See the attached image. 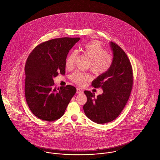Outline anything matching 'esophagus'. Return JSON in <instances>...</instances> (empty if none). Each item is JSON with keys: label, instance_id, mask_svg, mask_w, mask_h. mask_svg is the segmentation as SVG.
Instances as JSON below:
<instances>
[{"label": "esophagus", "instance_id": "1", "mask_svg": "<svg viewBox=\"0 0 160 160\" xmlns=\"http://www.w3.org/2000/svg\"><path fill=\"white\" fill-rule=\"evenodd\" d=\"M83 93V92L81 89H80V88H77V94H82Z\"/></svg>", "mask_w": 160, "mask_h": 160}]
</instances>
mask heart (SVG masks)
<instances>
[{"mask_svg": "<svg viewBox=\"0 0 160 160\" xmlns=\"http://www.w3.org/2000/svg\"><path fill=\"white\" fill-rule=\"evenodd\" d=\"M83 53L90 59L89 67L92 71L97 75L104 73L110 68L113 58L112 56L107 53L106 50L96 42L85 44L81 49ZM77 53L71 52L65 60V67L68 70L74 67ZM91 79L90 74L85 72H75L71 75V80L76 84L83 85L87 81Z\"/></svg>", "mask_w": 160, "mask_h": 160, "instance_id": "1", "label": "heart"}]
</instances>
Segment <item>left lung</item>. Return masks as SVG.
I'll use <instances>...</instances> for the list:
<instances>
[{"mask_svg":"<svg viewBox=\"0 0 160 160\" xmlns=\"http://www.w3.org/2000/svg\"><path fill=\"white\" fill-rule=\"evenodd\" d=\"M113 62L110 68L93 80L95 88L101 87L103 92L95 98V94L84 91L87 102L83 105L86 116L93 122L103 124L117 118L130 97L133 85V72L125 52L110 42Z\"/></svg>","mask_w":160,"mask_h":160,"instance_id":"obj_1","label":"left lung"}]
</instances>
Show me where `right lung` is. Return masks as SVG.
<instances>
[{
    "label": "right lung",
    "instance_id": "obj_1",
    "mask_svg": "<svg viewBox=\"0 0 160 160\" xmlns=\"http://www.w3.org/2000/svg\"><path fill=\"white\" fill-rule=\"evenodd\" d=\"M80 38L52 39L37 46L25 66V95L27 105L37 118L48 122L60 118L76 93L72 85L54 87L53 78L65 73L70 50Z\"/></svg>",
    "mask_w": 160,
    "mask_h": 160
}]
</instances>
